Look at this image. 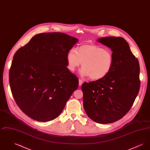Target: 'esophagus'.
<instances>
[{
    "label": "esophagus",
    "mask_w": 150,
    "mask_h": 150,
    "mask_svg": "<svg viewBox=\"0 0 150 150\" xmlns=\"http://www.w3.org/2000/svg\"><path fill=\"white\" fill-rule=\"evenodd\" d=\"M83 83V80H81V79H79V86H81Z\"/></svg>",
    "instance_id": "1"
}]
</instances>
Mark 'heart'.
<instances>
[{
  "label": "heart",
  "instance_id": "1",
  "mask_svg": "<svg viewBox=\"0 0 150 150\" xmlns=\"http://www.w3.org/2000/svg\"><path fill=\"white\" fill-rule=\"evenodd\" d=\"M67 69L74 71L81 64L80 71L82 76H90L92 80L106 77L113 66V56L111 51L97 45L83 44L78 50L72 48L67 55Z\"/></svg>",
  "mask_w": 150,
  "mask_h": 150
}]
</instances>
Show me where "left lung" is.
Returning <instances> with one entry per match:
<instances>
[{
  "label": "left lung",
  "mask_w": 150,
  "mask_h": 150,
  "mask_svg": "<svg viewBox=\"0 0 150 150\" xmlns=\"http://www.w3.org/2000/svg\"><path fill=\"white\" fill-rule=\"evenodd\" d=\"M97 42L112 51L113 66L106 77L83 84V106L93 121L109 124L121 119L132 106L140 88L139 64L124 38L105 37Z\"/></svg>",
  "instance_id": "8db88e82"
}]
</instances>
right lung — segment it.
I'll return each mask as SVG.
<instances>
[{
  "label": "right lung",
  "mask_w": 150,
  "mask_h": 150,
  "mask_svg": "<svg viewBox=\"0 0 150 150\" xmlns=\"http://www.w3.org/2000/svg\"><path fill=\"white\" fill-rule=\"evenodd\" d=\"M78 40L62 33H41L14 54L11 89L17 105L30 118L54 119L78 89V78L67 67V55Z\"/></svg>",
  "instance_id": "right-lung-1"
}]
</instances>
